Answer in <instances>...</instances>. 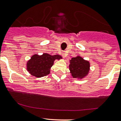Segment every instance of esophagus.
Masks as SVG:
<instances>
[{
    "instance_id": "1",
    "label": "esophagus",
    "mask_w": 121,
    "mask_h": 121,
    "mask_svg": "<svg viewBox=\"0 0 121 121\" xmlns=\"http://www.w3.org/2000/svg\"><path fill=\"white\" fill-rule=\"evenodd\" d=\"M62 56L63 57V58H65V57L66 56V54H65V52H62Z\"/></svg>"
}]
</instances>
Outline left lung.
I'll use <instances>...</instances> for the list:
<instances>
[{
  "label": "left lung",
  "instance_id": "1",
  "mask_svg": "<svg viewBox=\"0 0 121 121\" xmlns=\"http://www.w3.org/2000/svg\"><path fill=\"white\" fill-rule=\"evenodd\" d=\"M69 69L74 78H81L88 74L89 69V63L87 61L84 60L81 57H75L71 59Z\"/></svg>",
  "mask_w": 121,
  "mask_h": 121
}]
</instances>
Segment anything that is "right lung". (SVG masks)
I'll list each match as a JSON object with an SVG mask.
<instances>
[{
    "label": "right lung",
    "instance_id": "add662e5",
    "mask_svg": "<svg viewBox=\"0 0 121 121\" xmlns=\"http://www.w3.org/2000/svg\"><path fill=\"white\" fill-rule=\"evenodd\" d=\"M62 58L60 55H51L47 53L39 56L34 55L27 63V70L32 76L41 77L50 74V68L56 59Z\"/></svg>",
    "mask_w": 121,
    "mask_h": 121
}]
</instances>
